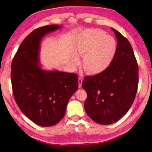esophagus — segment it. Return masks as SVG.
Segmentation results:
<instances>
[{
  "mask_svg": "<svg viewBox=\"0 0 152 152\" xmlns=\"http://www.w3.org/2000/svg\"><path fill=\"white\" fill-rule=\"evenodd\" d=\"M82 83V79H81V78H79V88H81Z\"/></svg>",
  "mask_w": 152,
  "mask_h": 152,
  "instance_id": "34e87169",
  "label": "esophagus"
}]
</instances>
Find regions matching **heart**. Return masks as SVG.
I'll return each mask as SVG.
<instances>
[{"instance_id": "1", "label": "heart", "mask_w": 152, "mask_h": 152, "mask_svg": "<svg viewBox=\"0 0 152 152\" xmlns=\"http://www.w3.org/2000/svg\"><path fill=\"white\" fill-rule=\"evenodd\" d=\"M117 43L112 37L102 30L91 28L80 32L76 37L75 49L84 56L82 67L91 75L101 74L111 66L117 52ZM80 63L77 55L72 57V63L77 66Z\"/></svg>"}]
</instances>
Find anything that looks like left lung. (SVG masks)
Masks as SVG:
<instances>
[{
	"label": "left lung",
	"mask_w": 152,
	"mask_h": 152,
	"mask_svg": "<svg viewBox=\"0 0 152 152\" xmlns=\"http://www.w3.org/2000/svg\"><path fill=\"white\" fill-rule=\"evenodd\" d=\"M117 39V52L108 69L84 78L82 86L87 94L85 110L102 125L118 121L132 106L138 86V65L128 40L112 28Z\"/></svg>",
	"instance_id": "1"
}]
</instances>
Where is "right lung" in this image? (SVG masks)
<instances>
[{
    "mask_svg": "<svg viewBox=\"0 0 152 152\" xmlns=\"http://www.w3.org/2000/svg\"><path fill=\"white\" fill-rule=\"evenodd\" d=\"M61 28L50 25L34 30L23 40L12 61L11 78L14 98L21 111L42 127L53 126L65 115L69 99L79 86L78 75L40 68L41 40Z\"/></svg>",
    "mask_w": 152,
    "mask_h": 152,
    "instance_id": "add662e5",
    "label": "right lung"
}]
</instances>
